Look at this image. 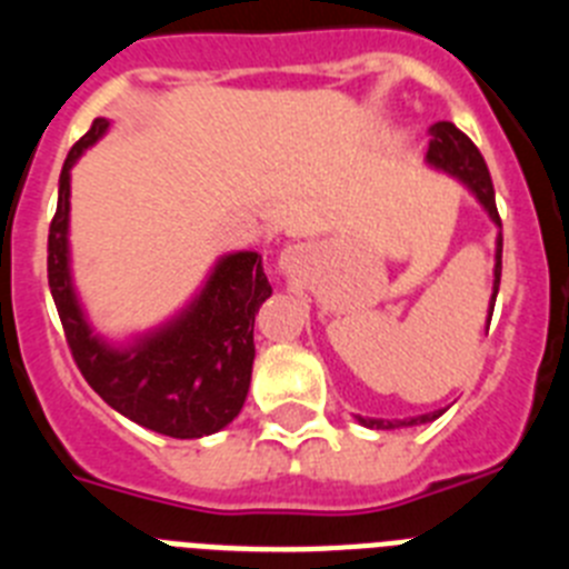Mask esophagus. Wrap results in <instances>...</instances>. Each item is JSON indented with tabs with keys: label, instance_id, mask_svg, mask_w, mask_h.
<instances>
[{
	"label": "esophagus",
	"instance_id": "34e87169",
	"mask_svg": "<svg viewBox=\"0 0 569 569\" xmlns=\"http://www.w3.org/2000/svg\"><path fill=\"white\" fill-rule=\"evenodd\" d=\"M301 261H305V253L299 248H284L279 253V270L284 276H293L301 268Z\"/></svg>",
	"mask_w": 569,
	"mask_h": 569
}]
</instances>
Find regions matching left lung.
Wrapping results in <instances>:
<instances>
[{
  "instance_id": "8db88e82",
  "label": "left lung",
  "mask_w": 569,
  "mask_h": 569,
  "mask_svg": "<svg viewBox=\"0 0 569 569\" xmlns=\"http://www.w3.org/2000/svg\"><path fill=\"white\" fill-rule=\"evenodd\" d=\"M430 136H433V139H430L425 162L433 170H439V173L453 176L456 182L465 184V188L476 196V202L485 208V213L490 216V222L499 228V233H496V256H492V261H496V264H492V293L490 305H487V328H490V316L492 308H496V296H499L501 281V219L499 210H496V190H492L490 182V170H487L479 148H476L453 122H436L433 128H430ZM445 410L410 416V419H370V416H367V419L365 416H356V419H359V425L370 427V430H399V427L430 425V421L439 419Z\"/></svg>"
}]
</instances>
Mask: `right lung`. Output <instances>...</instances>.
Here are the masks:
<instances>
[{
	"label": "right lung",
	"instance_id": "add662e5",
	"mask_svg": "<svg viewBox=\"0 0 569 569\" xmlns=\"http://www.w3.org/2000/svg\"><path fill=\"white\" fill-rule=\"evenodd\" d=\"M108 128V119H93L64 159L48 233L50 296L79 370L116 413L170 439H202L224 430L244 407L256 359L253 321L273 288L256 250H233L219 256L199 290L156 328L124 339L104 336L73 281L70 170Z\"/></svg>",
	"mask_w": 569,
	"mask_h": 569
}]
</instances>
